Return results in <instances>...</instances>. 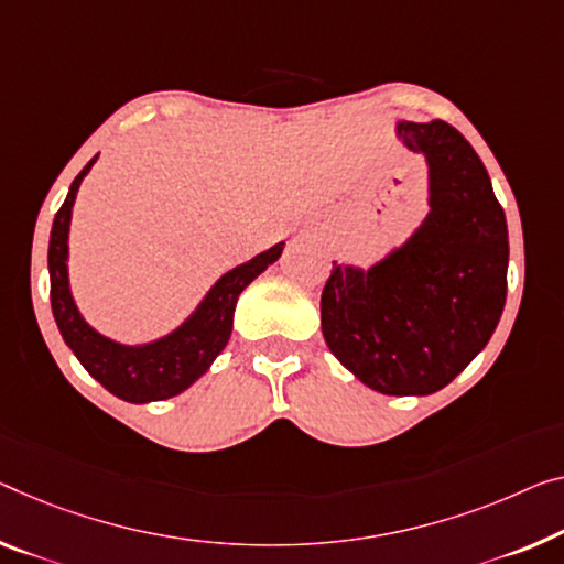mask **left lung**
<instances>
[{
    "instance_id": "obj_1",
    "label": "left lung",
    "mask_w": 564,
    "mask_h": 564,
    "mask_svg": "<svg viewBox=\"0 0 564 564\" xmlns=\"http://www.w3.org/2000/svg\"><path fill=\"white\" fill-rule=\"evenodd\" d=\"M429 166V214L370 267L333 262L319 300L327 348L386 395H431L487 348L507 300L505 209L471 143L444 120H398Z\"/></svg>"
}]
</instances>
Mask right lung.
<instances>
[{
  "instance_id": "obj_1",
  "label": "right lung",
  "mask_w": 564,
  "mask_h": 564,
  "mask_svg": "<svg viewBox=\"0 0 564 564\" xmlns=\"http://www.w3.org/2000/svg\"><path fill=\"white\" fill-rule=\"evenodd\" d=\"M95 161H98V155L77 173L65 204L59 206L55 221H52L47 249L52 315H55L57 330L63 335L67 348L75 352L80 366L106 391L128 403L166 401V398L184 393L188 386H194L212 368L216 355L227 348L239 294L267 267L280 259L284 241L264 249V252H259L249 262L224 272L194 307L192 315L173 327L171 333L155 337L151 343L138 345L112 340V337L95 330L88 319L83 317V312L77 310L70 290V270H67V259H70V221L77 188H80L83 178L88 176Z\"/></svg>"
}]
</instances>
